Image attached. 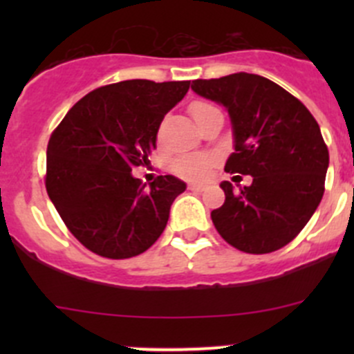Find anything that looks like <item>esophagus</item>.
I'll list each match as a JSON object with an SVG mask.
<instances>
[{
    "instance_id": "esophagus-1",
    "label": "esophagus",
    "mask_w": 354,
    "mask_h": 354,
    "mask_svg": "<svg viewBox=\"0 0 354 354\" xmlns=\"http://www.w3.org/2000/svg\"><path fill=\"white\" fill-rule=\"evenodd\" d=\"M190 190L202 192V190H205V185H202V183H190Z\"/></svg>"
}]
</instances>
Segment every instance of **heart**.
Returning <instances> with one entry per match:
<instances>
[{
	"label": "heart",
	"instance_id": "heart-1",
	"mask_svg": "<svg viewBox=\"0 0 354 354\" xmlns=\"http://www.w3.org/2000/svg\"><path fill=\"white\" fill-rule=\"evenodd\" d=\"M212 108V106L205 104V102H195L192 104V114L194 118H197L200 113H203L205 109ZM216 159L212 156L207 154H185L176 157L171 164V169L181 178H187V180H202L209 174V171L212 169Z\"/></svg>",
	"mask_w": 354,
	"mask_h": 354
}]
</instances>
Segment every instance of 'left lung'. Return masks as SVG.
I'll return each instance as SVG.
<instances>
[{
  "label": "left lung",
  "mask_w": 354,
  "mask_h": 354,
  "mask_svg": "<svg viewBox=\"0 0 354 354\" xmlns=\"http://www.w3.org/2000/svg\"><path fill=\"white\" fill-rule=\"evenodd\" d=\"M192 91L224 106L234 152L227 173L250 174V187L223 181L226 200L210 217L217 233L246 253H270L298 236L324 195L329 151L301 101L260 75L194 80Z\"/></svg>",
  "instance_id": "1"
}]
</instances>
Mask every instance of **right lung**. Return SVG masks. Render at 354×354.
Returning a JSON list of instances; mask_svg holds the SVG:
<instances>
[{
  "mask_svg": "<svg viewBox=\"0 0 354 354\" xmlns=\"http://www.w3.org/2000/svg\"><path fill=\"white\" fill-rule=\"evenodd\" d=\"M190 82L124 80L82 97L48 144L46 190L70 233L106 259H130L156 243L187 185L131 174L149 164L157 130Z\"/></svg>",
  "mask_w": 354,
  "mask_h": 354,
  "instance_id": "add662e5",
  "label": "right lung"
}]
</instances>
